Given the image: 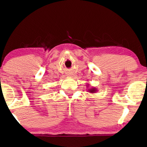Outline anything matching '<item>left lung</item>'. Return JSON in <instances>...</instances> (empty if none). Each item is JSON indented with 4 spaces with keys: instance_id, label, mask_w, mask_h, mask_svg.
Listing matches in <instances>:
<instances>
[{
    "instance_id": "8db88e82",
    "label": "left lung",
    "mask_w": 147,
    "mask_h": 147,
    "mask_svg": "<svg viewBox=\"0 0 147 147\" xmlns=\"http://www.w3.org/2000/svg\"><path fill=\"white\" fill-rule=\"evenodd\" d=\"M89 92H91V93H94V92H96V88H92V89H90V90H89Z\"/></svg>"
}]
</instances>
